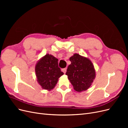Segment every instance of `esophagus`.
Masks as SVG:
<instances>
[{
  "instance_id": "esophagus-1",
  "label": "esophagus",
  "mask_w": 128,
  "mask_h": 128,
  "mask_svg": "<svg viewBox=\"0 0 128 128\" xmlns=\"http://www.w3.org/2000/svg\"><path fill=\"white\" fill-rule=\"evenodd\" d=\"M66 71H67V69L66 68H64L62 69V72L64 74H65L66 72Z\"/></svg>"
}]
</instances>
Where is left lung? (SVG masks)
<instances>
[{
  "label": "left lung",
  "instance_id": "1",
  "mask_svg": "<svg viewBox=\"0 0 128 128\" xmlns=\"http://www.w3.org/2000/svg\"><path fill=\"white\" fill-rule=\"evenodd\" d=\"M69 60L71 64L68 66L66 75L74 89L78 92L88 90L96 77V70L91 61L77 53Z\"/></svg>",
  "mask_w": 128,
  "mask_h": 128
}]
</instances>
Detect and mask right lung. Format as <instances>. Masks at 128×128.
Masks as SVG:
<instances>
[{
	"mask_svg": "<svg viewBox=\"0 0 128 128\" xmlns=\"http://www.w3.org/2000/svg\"><path fill=\"white\" fill-rule=\"evenodd\" d=\"M38 83L42 88L50 91L55 87L58 79L64 74L58 67V59L51 54H46L38 61L35 66Z\"/></svg>",
	"mask_w": 128,
	"mask_h": 128,
	"instance_id": "1",
	"label": "right lung"
}]
</instances>
